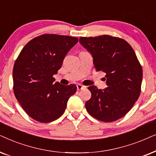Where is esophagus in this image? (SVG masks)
<instances>
[{
    "instance_id": "34e87169",
    "label": "esophagus",
    "mask_w": 156,
    "mask_h": 156,
    "mask_svg": "<svg viewBox=\"0 0 156 156\" xmlns=\"http://www.w3.org/2000/svg\"><path fill=\"white\" fill-rule=\"evenodd\" d=\"M77 88H78V90H83V89L86 88V86H82V85H80V84H78L77 85Z\"/></svg>"
}]
</instances>
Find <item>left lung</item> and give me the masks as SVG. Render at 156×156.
Segmentation results:
<instances>
[{"instance_id": "obj_1", "label": "left lung", "mask_w": 156, "mask_h": 156, "mask_svg": "<svg viewBox=\"0 0 156 156\" xmlns=\"http://www.w3.org/2000/svg\"><path fill=\"white\" fill-rule=\"evenodd\" d=\"M79 41L93 58L96 71L105 73L107 88L89 86L88 113L103 122H113L127 114L140 96L143 69L127 41L109 35L80 37Z\"/></svg>"}]
</instances>
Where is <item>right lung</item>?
Instances as JSON below:
<instances>
[{"label":"right lung","mask_w":156,"mask_h":156,"mask_svg":"<svg viewBox=\"0 0 156 156\" xmlns=\"http://www.w3.org/2000/svg\"><path fill=\"white\" fill-rule=\"evenodd\" d=\"M78 41L76 37L41 35L29 41L16 60L14 94L25 112L35 120L45 123L59 118L69 98L76 93V85L54 83L53 76Z\"/></svg>","instance_id":"1"}]
</instances>
